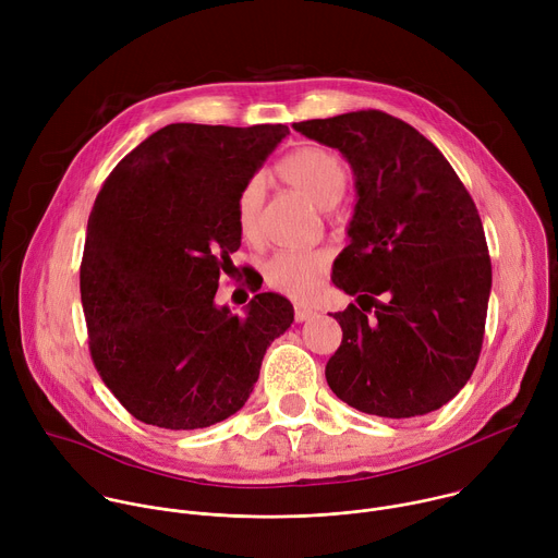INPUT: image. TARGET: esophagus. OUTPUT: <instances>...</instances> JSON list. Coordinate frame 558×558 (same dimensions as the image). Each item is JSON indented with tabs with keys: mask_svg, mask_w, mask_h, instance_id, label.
<instances>
[{
	"mask_svg": "<svg viewBox=\"0 0 558 558\" xmlns=\"http://www.w3.org/2000/svg\"><path fill=\"white\" fill-rule=\"evenodd\" d=\"M313 315H315V308H313V306H302V304H298V306H295V313H293L295 323H306L308 317H313Z\"/></svg>",
	"mask_w": 558,
	"mask_h": 558,
	"instance_id": "34e87169",
	"label": "esophagus"
}]
</instances>
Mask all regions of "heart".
Here are the masks:
<instances>
[{"mask_svg": "<svg viewBox=\"0 0 558 558\" xmlns=\"http://www.w3.org/2000/svg\"><path fill=\"white\" fill-rule=\"evenodd\" d=\"M278 177L302 192L313 205L331 209L340 203L349 185V168L331 149L325 147H300L284 156L278 166ZM265 203V183L263 179H252L238 196L235 214L238 225L245 238H256L260 227V214ZM331 265V254L325 250L306 252H280L267 263V282L291 295L308 298L320 287L323 276Z\"/></svg>", "mask_w": 558, "mask_h": 558, "instance_id": "1", "label": "heart"}]
</instances>
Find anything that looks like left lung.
<instances>
[{
    "label": "left lung",
    "instance_id": "left-lung-1",
    "mask_svg": "<svg viewBox=\"0 0 558 558\" xmlns=\"http://www.w3.org/2000/svg\"><path fill=\"white\" fill-rule=\"evenodd\" d=\"M293 128L353 170L355 209L333 284L357 304L333 317L342 344L327 381L349 407L390 420L433 413L482 353L493 265L484 225L444 154L379 110Z\"/></svg>",
    "mask_w": 558,
    "mask_h": 558
}]
</instances>
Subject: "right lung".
<instances>
[{"label":"right lung","mask_w":558,"mask_h":558,"mask_svg":"<svg viewBox=\"0 0 558 558\" xmlns=\"http://www.w3.org/2000/svg\"><path fill=\"white\" fill-rule=\"evenodd\" d=\"M287 134L280 123H172L106 179L88 218L82 304L93 362L136 420L170 430L227 420L291 327L280 293H256L245 315L214 300L241 247L238 196Z\"/></svg>","instance_id":"obj_1"}]
</instances>
